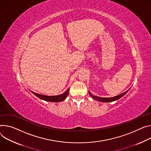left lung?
Instances as JSON below:
<instances>
[{
    "instance_id": "1",
    "label": "left lung",
    "mask_w": 151,
    "mask_h": 151,
    "mask_svg": "<svg viewBox=\"0 0 151 151\" xmlns=\"http://www.w3.org/2000/svg\"><path fill=\"white\" fill-rule=\"evenodd\" d=\"M129 89H130V88H129ZM129 89L127 91H126L124 92V93H122V94H119V95H118V96H116L111 97V98H101V97L96 96L93 95V94L90 93V91H88V93H89V94H90V96H91L93 99H94V100H96V101H98L102 102H113V101H117V100L120 99V98H121L122 97H123V96H124L126 93H128V90H129Z\"/></svg>"
}]
</instances>
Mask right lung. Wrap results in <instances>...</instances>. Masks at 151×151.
Wrapping results in <instances>:
<instances>
[{
	"label": "right lung",
	"instance_id": "right-lung-1",
	"mask_svg": "<svg viewBox=\"0 0 151 151\" xmlns=\"http://www.w3.org/2000/svg\"><path fill=\"white\" fill-rule=\"evenodd\" d=\"M31 91L35 96H36L37 97H38V98H40L42 100H44L49 102H62L65 99L68 94V92H69V88H68L64 93L60 95H57V96H47V95L40 94L33 92L32 91Z\"/></svg>",
	"mask_w": 151,
	"mask_h": 151
}]
</instances>
